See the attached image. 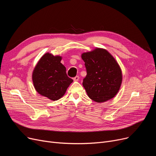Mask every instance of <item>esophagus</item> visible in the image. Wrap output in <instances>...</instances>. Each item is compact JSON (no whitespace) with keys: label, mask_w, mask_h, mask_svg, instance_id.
I'll return each instance as SVG.
<instances>
[{"label":"esophagus","mask_w":156,"mask_h":156,"mask_svg":"<svg viewBox=\"0 0 156 156\" xmlns=\"http://www.w3.org/2000/svg\"><path fill=\"white\" fill-rule=\"evenodd\" d=\"M73 80L75 81H78L79 80V76H76L75 77L73 78Z\"/></svg>","instance_id":"obj_1"}]
</instances>
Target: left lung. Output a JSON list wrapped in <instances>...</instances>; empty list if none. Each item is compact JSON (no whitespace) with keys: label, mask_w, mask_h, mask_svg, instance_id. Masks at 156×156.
<instances>
[{"label":"left lung","mask_w":156,"mask_h":156,"mask_svg":"<svg viewBox=\"0 0 156 156\" xmlns=\"http://www.w3.org/2000/svg\"><path fill=\"white\" fill-rule=\"evenodd\" d=\"M87 76L83 86L94 101H108L118 94L122 83V72L113 56L105 49L96 48L81 54Z\"/></svg>","instance_id":"8db88e82"}]
</instances>
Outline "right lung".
I'll return each mask as SVG.
<instances>
[{"label": "right lung", "mask_w": 156, "mask_h": 156, "mask_svg": "<svg viewBox=\"0 0 156 156\" xmlns=\"http://www.w3.org/2000/svg\"><path fill=\"white\" fill-rule=\"evenodd\" d=\"M61 59L62 57L47 52L40 59L32 74L36 91L53 101L61 98L73 81L68 76Z\"/></svg>", "instance_id": "obj_1"}]
</instances>
